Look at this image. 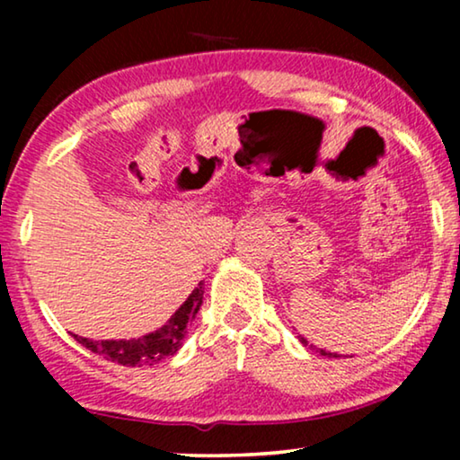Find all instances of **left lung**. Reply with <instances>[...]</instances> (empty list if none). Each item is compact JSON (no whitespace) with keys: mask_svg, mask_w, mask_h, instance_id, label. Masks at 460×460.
Instances as JSON below:
<instances>
[{"mask_svg":"<svg viewBox=\"0 0 460 460\" xmlns=\"http://www.w3.org/2000/svg\"><path fill=\"white\" fill-rule=\"evenodd\" d=\"M299 341H301V343H304V345H307V341H305V339H304V337H299ZM320 354H323V356H329V358H339L337 354H331V351H324V349H320Z\"/></svg>","mask_w":460,"mask_h":460,"instance_id":"left-lung-1","label":"left lung"}]
</instances>
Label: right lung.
<instances>
[{
  "instance_id": "1",
  "label": "right lung",
  "mask_w": 460,
  "mask_h": 460,
  "mask_svg": "<svg viewBox=\"0 0 460 460\" xmlns=\"http://www.w3.org/2000/svg\"><path fill=\"white\" fill-rule=\"evenodd\" d=\"M203 282H199V287L194 288L184 304L180 305V310L169 318L165 326H161L159 331L148 332V335L137 337V339H109V341H92V339L73 335L81 345H85L87 349H92L93 354L104 356L106 360L123 364V367H142V364H153L161 362L163 358L173 356L175 351L181 348L184 341L188 324L192 323L197 312L203 304Z\"/></svg>"
}]
</instances>
